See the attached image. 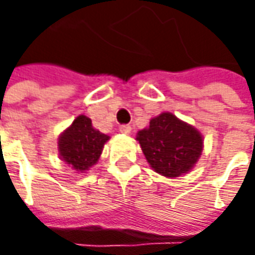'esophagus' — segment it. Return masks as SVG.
<instances>
[{
  "instance_id": "esophagus-1",
  "label": "esophagus",
  "mask_w": 255,
  "mask_h": 255,
  "mask_svg": "<svg viewBox=\"0 0 255 255\" xmlns=\"http://www.w3.org/2000/svg\"><path fill=\"white\" fill-rule=\"evenodd\" d=\"M119 132L123 133V134H129V133H132V128H130L129 125H122V126L119 128Z\"/></svg>"
}]
</instances>
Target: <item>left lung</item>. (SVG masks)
Segmentation results:
<instances>
[{
  "label": "left lung",
  "mask_w": 255,
  "mask_h": 255,
  "mask_svg": "<svg viewBox=\"0 0 255 255\" xmlns=\"http://www.w3.org/2000/svg\"><path fill=\"white\" fill-rule=\"evenodd\" d=\"M136 140L153 170L169 179L189 173L204 147L203 134L170 112L150 119L149 126L137 132Z\"/></svg>",
  "instance_id": "obj_1"
}]
</instances>
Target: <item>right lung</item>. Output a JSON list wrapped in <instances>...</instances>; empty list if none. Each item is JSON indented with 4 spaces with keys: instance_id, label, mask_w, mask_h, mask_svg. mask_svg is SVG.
Listing matches in <instances>:
<instances>
[{
    "instance_id": "right-lung-1",
    "label": "right lung",
    "mask_w": 255,
    "mask_h": 255,
    "mask_svg": "<svg viewBox=\"0 0 255 255\" xmlns=\"http://www.w3.org/2000/svg\"><path fill=\"white\" fill-rule=\"evenodd\" d=\"M109 139L111 136L93 128L88 116L79 115L58 137L59 157L74 170L85 173L98 163Z\"/></svg>"
}]
</instances>
